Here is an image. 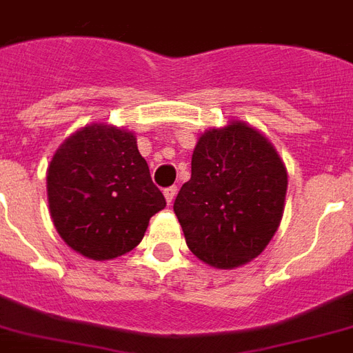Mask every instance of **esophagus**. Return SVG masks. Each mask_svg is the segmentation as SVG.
<instances>
[{
  "mask_svg": "<svg viewBox=\"0 0 353 353\" xmlns=\"http://www.w3.org/2000/svg\"><path fill=\"white\" fill-rule=\"evenodd\" d=\"M177 194V187H168V189H164V198H166V202L172 203L176 200Z\"/></svg>",
  "mask_w": 353,
  "mask_h": 353,
  "instance_id": "34e87169",
  "label": "esophagus"
}]
</instances>
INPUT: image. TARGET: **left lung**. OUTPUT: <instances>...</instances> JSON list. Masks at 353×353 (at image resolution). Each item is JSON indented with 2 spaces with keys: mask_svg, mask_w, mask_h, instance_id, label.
I'll list each match as a JSON object with an SVG mask.
<instances>
[{
  "mask_svg": "<svg viewBox=\"0 0 353 353\" xmlns=\"http://www.w3.org/2000/svg\"><path fill=\"white\" fill-rule=\"evenodd\" d=\"M288 172L275 145L245 121L200 134L174 211L190 252L216 270L262 254L284 213Z\"/></svg>",
  "mask_w": 353,
  "mask_h": 353,
  "instance_id": "left-lung-1",
  "label": "left lung"
}]
</instances>
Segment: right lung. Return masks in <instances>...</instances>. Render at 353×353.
Returning <instances> with one entry per match:
<instances>
[{"instance_id":"add662e5","label":"right lung","mask_w":353,"mask_h":353,"mask_svg":"<svg viewBox=\"0 0 353 353\" xmlns=\"http://www.w3.org/2000/svg\"><path fill=\"white\" fill-rule=\"evenodd\" d=\"M46 190L57 234L99 262L134 249L151 216L166 208L134 132L106 123L65 138L48 164Z\"/></svg>"}]
</instances>
